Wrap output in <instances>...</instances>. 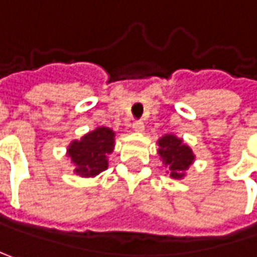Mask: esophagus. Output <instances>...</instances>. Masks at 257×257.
Listing matches in <instances>:
<instances>
[{"label":"esophagus","mask_w":257,"mask_h":257,"mask_svg":"<svg viewBox=\"0 0 257 257\" xmlns=\"http://www.w3.org/2000/svg\"><path fill=\"white\" fill-rule=\"evenodd\" d=\"M132 127H133V130H135V132H143V130H145V124H143V121H135Z\"/></svg>","instance_id":"esophagus-1"}]
</instances>
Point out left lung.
I'll use <instances>...</instances> for the list:
<instances>
[{
  "mask_svg": "<svg viewBox=\"0 0 257 257\" xmlns=\"http://www.w3.org/2000/svg\"><path fill=\"white\" fill-rule=\"evenodd\" d=\"M159 156L162 158L165 167L170 168L173 178H181L184 171L192 165L194 155L192 149L183 145L181 139H177L173 135H167L159 139Z\"/></svg>",
  "mask_w": 257,
  "mask_h": 257,
  "instance_id": "8db88e82",
  "label": "left lung"
}]
</instances>
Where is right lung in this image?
Returning <instances> with one entry per match:
<instances>
[{
	"label": "right lung",
	"instance_id": "obj_1",
	"mask_svg": "<svg viewBox=\"0 0 257 257\" xmlns=\"http://www.w3.org/2000/svg\"><path fill=\"white\" fill-rule=\"evenodd\" d=\"M114 149V132L99 127L80 140H74L68 148V156L76 165L74 173L82 177H93L108 167L106 155Z\"/></svg>",
	"mask_w": 257,
	"mask_h": 257
}]
</instances>
